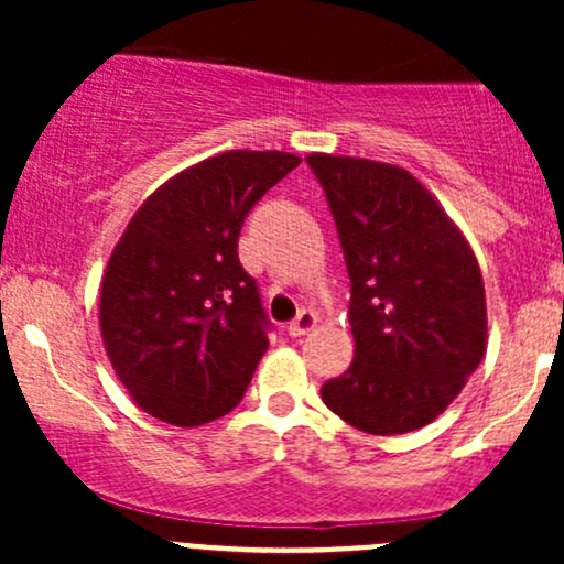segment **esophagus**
<instances>
[{
  "label": "esophagus",
  "mask_w": 564,
  "mask_h": 564,
  "mask_svg": "<svg viewBox=\"0 0 564 564\" xmlns=\"http://www.w3.org/2000/svg\"><path fill=\"white\" fill-rule=\"evenodd\" d=\"M314 327H316V316L311 314L308 308H303L297 316L292 318V322H289L286 329H289V335H292V338H303V335H308Z\"/></svg>",
  "instance_id": "34e87169"
}]
</instances>
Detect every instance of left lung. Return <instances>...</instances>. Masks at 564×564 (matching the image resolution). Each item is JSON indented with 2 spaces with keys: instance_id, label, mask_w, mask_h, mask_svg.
Returning <instances> with one entry per match:
<instances>
[{
  "instance_id": "1",
  "label": "left lung",
  "mask_w": 564,
  "mask_h": 564,
  "mask_svg": "<svg viewBox=\"0 0 564 564\" xmlns=\"http://www.w3.org/2000/svg\"><path fill=\"white\" fill-rule=\"evenodd\" d=\"M349 272L355 360L322 401L390 436L440 417L486 355V289L445 209L403 169L308 155Z\"/></svg>"
}]
</instances>
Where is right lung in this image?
Here are the masks:
<instances>
[{"mask_svg":"<svg viewBox=\"0 0 564 564\" xmlns=\"http://www.w3.org/2000/svg\"><path fill=\"white\" fill-rule=\"evenodd\" d=\"M300 166L286 152H224L158 187L124 229L100 286V329L144 412L202 425L237 406L270 340L237 256L261 196Z\"/></svg>","mask_w":564,"mask_h":564,"instance_id":"right-lung-1","label":"right lung"}]
</instances>
